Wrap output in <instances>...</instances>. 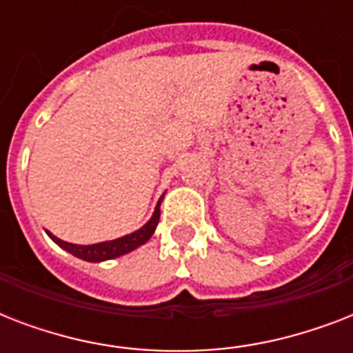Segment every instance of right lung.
<instances>
[{
	"label": "right lung",
	"mask_w": 353,
	"mask_h": 353,
	"mask_svg": "<svg viewBox=\"0 0 353 353\" xmlns=\"http://www.w3.org/2000/svg\"><path fill=\"white\" fill-rule=\"evenodd\" d=\"M161 199L159 203H157V207H155L154 216L150 218V221L146 225H143L139 231L132 232V234L117 238V240L102 241V243H93V245H77V243H68V241L60 240L57 236H52L51 232H47V234L51 236L54 243H58L62 249H65L68 252L74 254L77 258H82V260H88V262H104V260H112V258L122 256V254H126V252L137 249L139 245H143V243H146V241L152 238L155 227L159 223Z\"/></svg>",
	"instance_id": "1"
}]
</instances>
